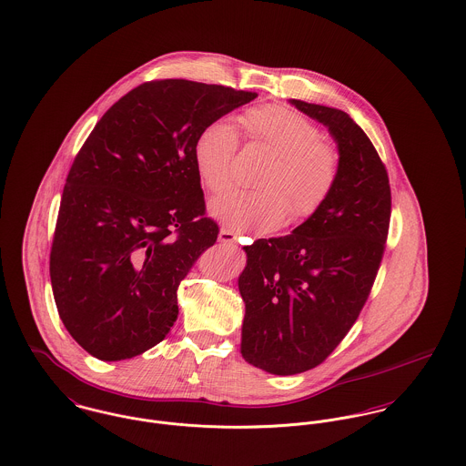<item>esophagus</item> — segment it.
<instances>
[{"mask_svg":"<svg viewBox=\"0 0 466 466\" xmlns=\"http://www.w3.org/2000/svg\"><path fill=\"white\" fill-rule=\"evenodd\" d=\"M236 239H238V234L232 230H227V228H221L218 234V241L223 245H234Z\"/></svg>","mask_w":466,"mask_h":466,"instance_id":"esophagus-1","label":"esophagus"}]
</instances>
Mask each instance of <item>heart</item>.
Listing matches in <instances>:
<instances>
[{
    "mask_svg": "<svg viewBox=\"0 0 466 466\" xmlns=\"http://www.w3.org/2000/svg\"><path fill=\"white\" fill-rule=\"evenodd\" d=\"M245 137L275 157L262 170L257 191H232L211 202V215L232 230L271 232L294 218L316 215L331 195L340 157L322 140L316 124L289 107H251L241 116ZM239 147L236 129L223 118L202 127L193 145V161L202 184L223 193L234 182V159Z\"/></svg>",
    "mask_w": 466,
    "mask_h": 466,
    "instance_id": "b5f03b06",
    "label": "heart"
}]
</instances>
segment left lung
<instances>
[{
	"mask_svg": "<svg viewBox=\"0 0 466 466\" xmlns=\"http://www.w3.org/2000/svg\"><path fill=\"white\" fill-rule=\"evenodd\" d=\"M289 103L328 127L340 172L316 215L287 236L243 248L241 355L279 376L322 363L359 319L380 269L392 209L387 168L359 124L342 109Z\"/></svg>",
	"mask_w": 466,
	"mask_h": 466,
	"instance_id": "8db88e82",
	"label": "left lung"
}]
</instances>
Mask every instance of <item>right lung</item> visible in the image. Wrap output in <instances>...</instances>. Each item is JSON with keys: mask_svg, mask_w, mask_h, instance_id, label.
I'll use <instances>...</instances> for the list:
<instances>
[{"mask_svg": "<svg viewBox=\"0 0 466 466\" xmlns=\"http://www.w3.org/2000/svg\"><path fill=\"white\" fill-rule=\"evenodd\" d=\"M257 97L187 79L148 81L107 109L64 187L49 275L60 319L92 357L133 359L177 319V287L218 225L206 215L193 145Z\"/></svg>", "mask_w": 466, "mask_h": 466, "instance_id": "right-lung-1", "label": "right lung"}]
</instances>
